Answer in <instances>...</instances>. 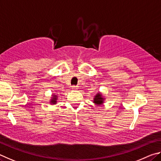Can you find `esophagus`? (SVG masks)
I'll return each mask as SVG.
<instances>
[{
    "instance_id": "34e87169",
    "label": "esophagus",
    "mask_w": 161,
    "mask_h": 161,
    "mask_svg": "<svg viewBox=\"0 0 161 161\" xmlns=\"http://www.w3.org/2000/svg\"><path fill=\"white\" fill-rule=\"evenodd\" d=\"M78 86H72V90H73V91H76V90H78Z\"/></svg>"
}]
</instances>
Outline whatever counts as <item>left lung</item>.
<instances>
[{
    "label": "left lung",
    "instance_id": "1",
    "mask_svg": "<svg viewBox=\"0 0 161 161\" xmlns=\"http://www.w3.org/2000/svg\"><path fill=\"white\" fill-rule=\"evenodd\" d=\"M105 97L103 96V94L101 93L100 92H98L95 95L93 100H92V103H93L95 105H103L104 103H105Z\"/></svg>",
    "mask_w": 161,
    "mask_h": 161
}]
</instances>
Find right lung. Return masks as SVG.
<instances>
[{
	"instance_id": "obj_1",
	"label": "right lung",
	"mask_w": 161,
	"mask_h": 161,
	"mask_svg": "<svg viewBox=\"0 0 161 161\" xmlns=\"http://www.w3.org/2000/svg\"><path fill=\"white\" fill-rule=\"evenodd\" d=\"M52 99H50L49 103L52 104V105H56V103L58 102V95H55V94H52Z\"/></svg>"
}]
</instances>
